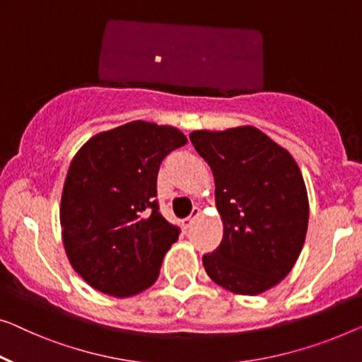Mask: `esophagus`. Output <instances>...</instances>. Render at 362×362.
<instances>
[{
    "instance_id": "esophagus-1",
    "label": "esophagus",
    "mask_w": 362,
    "mask_h": 362,
    "mask_svg": "<svg viewBox=\"0 0 362 362\" xmlns=\"http://www.w3.org/2000/svg\"><path fill=\"white\" fill-rule=\"evenodd\" d=\"M199 216V208H193V211H192V214L188 216V218H185L182 221V224H183V228L185 229H188V228H192V224L195 223V219L198 218Z\"/></svg>"
}]
</instances>
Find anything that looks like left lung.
I'll use <instances>...</instances> for the list:
<instances>
[{"instance_id":"8db88e82","label":"left lung","mask_w":362,"mask_h":362,"mask_svg":"<svg viewBox=\"0 0 362 362\" xmlns=\"http://www.w3.org/2000/svg\"><path fill=\"white\" fill-rule=\"evenodd\" d=\"M211 167L224 224L218 249L203 255L208 276L237 294L257 296L293 269L304 245L309 199L288 151L253 127L190 133Z\"/></svg>"}]
</instances>
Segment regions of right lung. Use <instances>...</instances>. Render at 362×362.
<instances>
[{
  "mask_svg": "<svg viewBox=\"0 0 362 362\" xmlns=\"http://www.w3.org/2000/svg\"><path fill=\"white\" fill-rule=\"evenodd\" d=\"M185 143L174 127L136 120L95 134L73 158L62 195L63 244L94 289L128 298L156 283L180 234L159 213L158 172Z\"/></svg>",
  "mask_w": 362,
  "mask_h": 362,
  "instance_id": "right-lung-1",
  "label": "right lung"
}]
</instances>
